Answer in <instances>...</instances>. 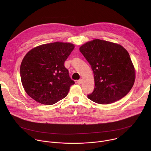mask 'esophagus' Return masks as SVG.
Segmentation results:
<instances>
[{
	"label": "esophagus",
	"mask_w": 151,
	"mask_h": 151,
	"mask_svg": "<svg viewBox=\"0 0 151 151\" xmlns=\"http://www.w3.org/2000/svg\"><path fill=\"white\" fill-rule=\"evenodd\" d=\"M82 79H79V80H78V81H77V83H78V84H81V83H82Z\"/></svg>",
	"instance_id": "esophagus-1"
}]
</instances>
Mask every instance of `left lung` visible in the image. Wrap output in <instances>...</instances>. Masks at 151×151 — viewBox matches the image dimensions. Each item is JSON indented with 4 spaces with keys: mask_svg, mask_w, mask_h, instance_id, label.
<instances>
[{
    "mask_svg": "<svg viewBox=\"0 0 151 151\" xmlns=\"http://www.w3.org/2000/svg\"><path fill=\"white\" fill-rule=\"evenodd\" d=\"M79 51L94 73L95 88L88 98L99 104L112 103L125 97L136 78L128 51L115 43L94 39L83 44Z\"/></svg>",
    "mask_w": 151,
    "mask_h": 151,
    "instance_id": "8db88e82",
    "label": "left lung"
}]
</instances>
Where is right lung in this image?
<instances>
[{
	"instance_id": "obj_1",
	"label": "right lung",
	"mask_w": 151,
	"mask_h": 151,
	"mask_svg": "<svg viewBox=\"0 0 151 151\" xmlns=\"http://www.w3.org/2000/svg\"><path fill=\"white\" fill-rule=\"evenodd\" d=\"M71 43L56 42L30 50L20 66L21 83L26 93L36 101L52 105L66 97L75 83L64 67L73 50Z\"/></svg>"
}]
</instances>
